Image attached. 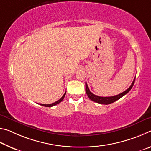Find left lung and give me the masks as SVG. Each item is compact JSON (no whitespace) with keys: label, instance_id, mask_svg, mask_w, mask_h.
I'll list each match as a JSON object with an SVG mask.
<instances>
[{"label":"left lung","instance_id":"obj_1","mask_svg":"<svg viewBox=\"0 0 151 151\" xmlns=\"http://www.w3.org/2000/svg\"><path fill=\"white\" fill-rule=\"evenodd\" d=\"M134 81H135V78L134 79L133 82L132 83L131 85L130 86V87L128 89H127V90L125 91H124L123 93H122L119 94H117V95L113 96H107V97H103V96H96V95H95V94H93L90 91V90H89L87 84H86V83H85L86 93L88 95V98L90 99L91 101H93L94 102H96V103H97L103 104H111L112 103H114V102H115L116 101L119 100V99H121V97H122L124 95H125V94L129 93V92L131 90L132 86H133V85L134 83Z\"/></svg>","mask_w":151,"mask_h":151}]
</instances>
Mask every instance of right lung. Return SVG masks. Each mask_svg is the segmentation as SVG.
<instances>
[{
  "mask_svg": "<svg viewBox=\"0 0 151 151\" xmlns=\"http://www.w3.org/2000/svg\"><path fill=\"white\" fill-rule=\"evenodd\" d=\"M65 94H66V92H65V93L64 94V95H63L62 97H61V98L59 99V100L57 101H56L55 103H52V104H40V105L44 106H46V107H52V106H53L56 105V104H58V103H60V102L63 100V99L65 98Z\"/></svg>",
  "mask_w": 151,
  "mask_h": 151,
  "instance_id": "obj_1",
  "label": "right lung"
}]
</instances>
